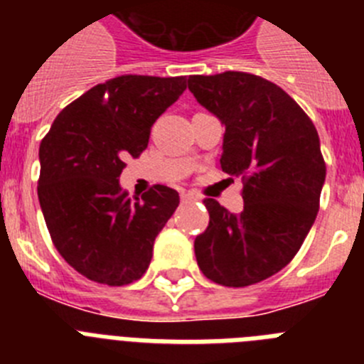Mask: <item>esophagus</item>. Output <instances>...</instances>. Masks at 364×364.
<instances>
[{"label": "esophagus", "instance_id": "esophagus-1", "mask_svg": "<svg viewBox=\"0 0 364 364\" xmlns=\"http://www.w3.org/2000/svg\"><path fill=\"white\" fill-rule=\"evenodd\" d=\"M180 200L184 202V204H191V202H197L198 197L195 193H182V195H180Z\"/></svg>", "mask_w": 364, "mask_h": 364}]
</instances>
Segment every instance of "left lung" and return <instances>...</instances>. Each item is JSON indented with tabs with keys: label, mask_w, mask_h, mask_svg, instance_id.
<instances>
[{
	"label": "left lung",
	"mask_w": 364,
	"mask_h": 364,
	"mask_svg": "<svg viewBox=\"0 0 364 364\" xmlns=\"http://www.w3.org/2000/svg\"><path fill=\"white\" fill-rule=\"evenodd\" d=\"M188 87L226 129L222 171L246 180L240 215L204 200L198 268L217 284H255L281 272L314 226L326 178L319 134L291 96L255 74L189 76Z\"/></svg>",
	"instance_id": "8db88e82"
}]
</instances>
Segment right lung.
<instances>
[{
	"mask_svg": "<svg viewBox=\"0 0 364 364\" xmlns=\"http://www.w3.org/2000/svg\"><path fill=\"white\" fill-rule=\"evenodd\" d=\"M184 91L186 76H118L67 105L41 140V213L60 255L83 277L124 286L149 268L178 193L159 184L131 198L120 175L125 156L146 149L156 118Z\"/></svg>",
	"mask_w": 364,
	"mask_h": 364,
	"instance_id": "1",
	"label": "right lung"
}]
</instances>
